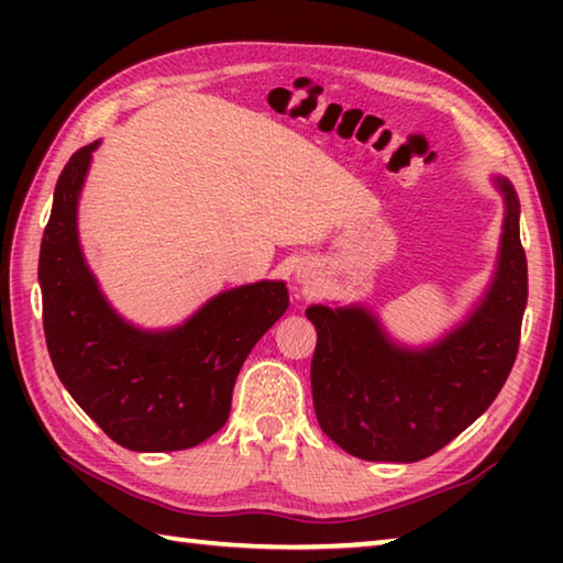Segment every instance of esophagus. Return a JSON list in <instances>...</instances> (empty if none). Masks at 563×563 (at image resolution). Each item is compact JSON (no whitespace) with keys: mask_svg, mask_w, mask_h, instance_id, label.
I'll return each mask as SVG.
<instances>
[{"mask_svg":"<svg viewBox=\"0 0 563 563\" xmlns=\"http://www.w3.org/2000/svg\"><path fill=\"white\" fill-rule=\"evenodd\" d=\"M298 280H300L302 285H310V275H308V273H298Z\"/></svg>","mask_w":563,"mask_h":563,"instance_id":"1","label":"esophagus"}]
</instances>
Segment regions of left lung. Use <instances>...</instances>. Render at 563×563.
Wrapping results in <instances>:
<instances>
[{
  "label": "left lung",
  "instance_id": "8db88e82",
  "mask_svg": "<svg viewBox=\"0 0 563 563\" xmlns=\"http://www.w3.org/2000/svg\"><path fill=\"white\" fill-rule=\"evenodd\" d=\"M499 258L489 288L460 325L407 347L365 305H310L318 330L310 383L320 430L367 462H419L464 432L507 383L527 308L519 198L504 176Z\"/></svg>",
  "mask_w": 563,
  "mask_h": 563
}]
</instances>
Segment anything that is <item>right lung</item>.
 <instances>
[{
    "instance_id": "1",
    "label": "right lung",
    "mask_w": 563,
    "mask_h": 563,
    "mask_svg": "<svg viewBox=\"0 0 563 563\" xmlns=\"http://www.w3.org/2000/svg\"><path fill=\"white\" fill-rule=\"evenodd\" d=\"M99 141L76 151L54 188L40 251L44 335L54 369L84 412L133 452L206 442L231 415L235 377L288 310L283 280L218 292L168 330L121 318L81 253L76 211Z\"/></svg>"
}]
</instances>
